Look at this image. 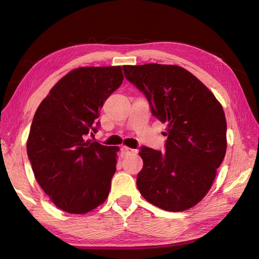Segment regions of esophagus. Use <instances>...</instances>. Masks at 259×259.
I'll return each mask as SVG.
<instances>
[{
    "instance_id": "1",
    "label": "esophagus",
    "mask_w": 259,
    "mask_h": 259,
    "mask_svg": "<svg viewBox=\"0 0 259 259\" xmlns=\"http://www.w3.org/2000/svg\"><path fill=\"white\" fill-rule=\"evenodd\" d=\"M135 149H132V148H130V147H127V146H122L121 147V153H122V155H128V154H132V153H135Z\"/></svg>"
}]
</instances>
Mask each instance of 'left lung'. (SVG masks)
<instances>
[{
    "mask_svg": "<svg viewBox=\"0 0 259 259\" xmlns=\"http://www.w3.org/2000/svg\"><path fill=\"white\" fill-rule=\"evenodd\" d=\"M125 78L147 98L151 114L167 123L165 153L141 147L136 185L148 202L180 212L210 190L226 151V121L213 93L179 66H124Z\"/></svg>",
    "mask_w": 259,
    "mask_h": 259,
    "instance_id": "left-lung-1",
    "label": "left lung"
}]
</instances>
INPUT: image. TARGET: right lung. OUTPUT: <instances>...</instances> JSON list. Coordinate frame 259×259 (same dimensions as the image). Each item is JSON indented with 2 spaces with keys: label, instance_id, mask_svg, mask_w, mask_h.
Masks as SVG:
<instances>
[{
  "label": "right lung",
  "instance_id": "1",
  "mask_svg": "<svg viewBox=\"0 0 259 259\" xmlns=\"http://www.w3.org/2000/svg\"><path fill=\"white\" fill-rule=\"evenodd\" d=\"M123 79L119 66L74 69L35 113L28 159L37 182L62 211L83 214L108 198L118 148L85 138L98 132L100 110Z\"/></svg>",
  "mask_w": 259,
  "mask_h": 259
}]
</instances>
